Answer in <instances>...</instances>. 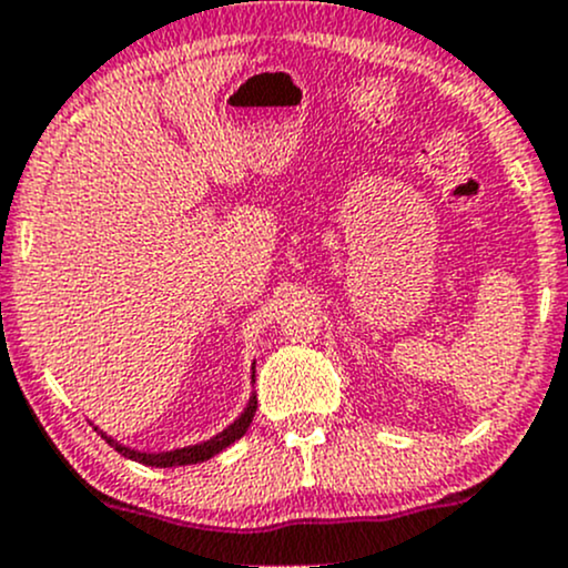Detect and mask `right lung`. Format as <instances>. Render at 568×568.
Segmentation results:
<instances>
[{
	"mask_svg": "<svg viewBox=\"0 0 568 568\" xmlns=\"http://www.w3.org/2000/svg\"><path fill=\"white\" fill-rule=\"evenodd\" d=\"M252 376H255V371H252ZM255 409H257V398L252 395L247 409L242 412V417H239V420H233L231 426H227L222 434H216L214 439H205V443H200V445H189V448L168 450V454H142V450H131V448H125V445L114 443V439L106 437L104 432H101V437H104L120 456H125V459H131V462L148 464V467H183V464H197V462L211 459V456H216L220 450H225L227 445H233L236 439H242L244 434H247L252 417H255Z\"/></svg>",
	"mask_w": 568,
	"mask_h": 568,
	"instance_id": "right-lung-1",
	"label": "right lung"
}]
</instances>
